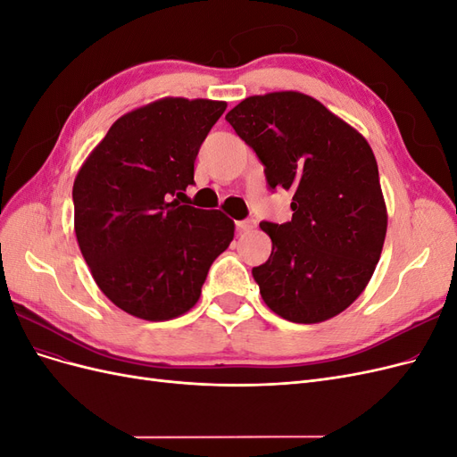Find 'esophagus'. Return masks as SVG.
Returning <instances> with one entry per match:
<instances>
[{
    "mask_svg": "<svg viewBox=\"0 0 457 457\" xmlns=\"http://www.w3.org/2000/svg\"><path fill=\"white\" fill-rule=\"evenodd\" d=\"M255 227V220L253 219H244V220H238L237 223V228L245 232V230H252Z\"/></svg>",
    "mask_w": 457,
    "mask_h": 457,
    "instance_id": "1",
    "label": "esophagus"
}]
</instances>
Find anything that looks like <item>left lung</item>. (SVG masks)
Segmentation results:
<instances>
[{
	"label": "left lung",
	"mask_w": 457,
	"mask_h": 457,
	"mask_svg": "<svg viewBox=\"0 0 457 457\" xmlns=\"http://www.w3.org/2000/svg\"><path fill=\"white\" fill-rule=\"evenodd\" d=\"M265 165L269 190H292V220L259 227L272 240L253 280L269 309L295 324L339 314L379 261L386 210L364 137L309 95L247 96L225 116Z\"/></svg>",
	"instance_id": "obj_1"
}]
</instances>
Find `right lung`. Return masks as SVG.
Segmentation results:
<instances>
[{
    "instance_id": "add662e5",
    "label": "right lung",
    "mask_w": 457,
    "mask_h": 457,
    "mask_svg": "<svg viewBox=\"0 0 457 457\" xmlns=\"http://www.w3.org/2000/svg\"><path fill=\"white\" fill-rule=\"evenodd\" d=\"M227 103L162 99L121 116L74 181V228L87 267L116 307L170 320L196 305L213 261L234 238L217 210L179 198Z\"/></svg>"
}]
</instances>
